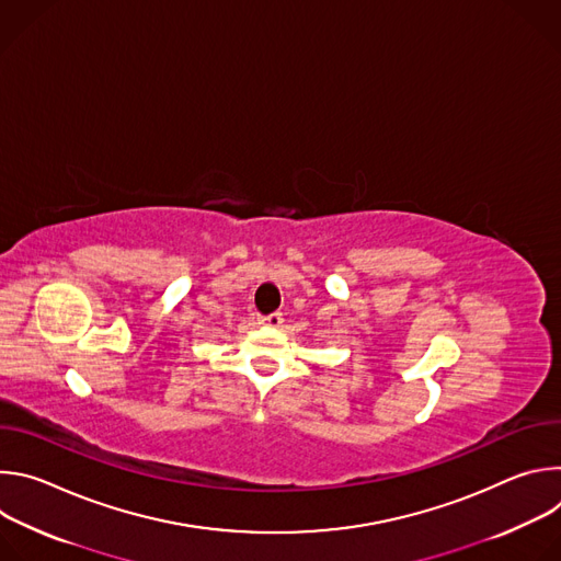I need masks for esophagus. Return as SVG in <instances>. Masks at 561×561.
<instances>
[{
	"label": "esophagus",
	"mask_w": 561,
	"mask_h": 561,
	"mask_svg": "<svg viewBox=\"0 0 561 561\" xmlns=\"http://www.w3.org/2000/svg\"><path fill=\"white\" fill-rule=\"evenodd\" d=\"M257 324L264 329H279L284 324V317L279 312H271V314H262L257 317Z\"/></svg>",
	"instance_id": "obj_1"
}]
</instances>
